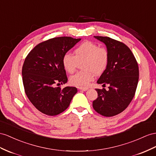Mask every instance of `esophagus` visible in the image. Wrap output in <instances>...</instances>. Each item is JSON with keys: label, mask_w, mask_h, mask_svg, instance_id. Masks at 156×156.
Here are the masks:
<instances>
[{"label": "esophagus", "mask_w": 156, "mask_h": 156, "mask_svg": "<svg viewBox=\"0 0 156 156\" xmlns=\"http://www.w3.org/2000/svg\"><path fill=\"white\" fill-rule=\"evenodd\" d=\"M79 90L85 91H87V90H88V88H87V87H83V88H82V87H81V88H79Z\"/></svg>", "instance_id": "obj_1"}]
</instances>
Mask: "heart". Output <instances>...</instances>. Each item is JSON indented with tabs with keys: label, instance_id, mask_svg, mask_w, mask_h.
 Returning <instances> with one entry per match:
<instances>
[{
	"label": "heart",
	"instance_id": "1",
	"mask_svg": "<svg viewBox=\"0 0 156 156\" xmlns=\"http://www.w3.org/2000/svg\"><path fill=\"white\" fill-rule=\"evenodd\" d=\"M74 56L69 53L63 55L62 63L64 69L70 74L76 70L78 62H82L84 70L72 76L70 82L78 87H86L94 78V74H101L108 65L109 55L105 47L86 41L82 43L74 51Z\"/></svg>",
	"mask_w": 156,
	"mask_h": 156
}]
</instances>
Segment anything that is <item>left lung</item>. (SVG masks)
Wrapping results in <instances>:
<instances>
[{
    "label": "left lung",
    "instance_id": "obj_1",
    "mask_svg": "<svg viewBox=\"0 0 156 156\" xmlns=\"http://www.w3.org/2000/svg\"><path fill=\"white\" fill-rule=\"evenodd\" d=\"M94 37L105 43L109 55L107 69L97 82L109 86L108 90L95 89L98 96L93 107L103 116L113 117L122 112L133 100L138 82V65L125 44L108 37Z\"/></svg>",
    "mask_w": 156,
    "mask_h": 156
}]
</instances>
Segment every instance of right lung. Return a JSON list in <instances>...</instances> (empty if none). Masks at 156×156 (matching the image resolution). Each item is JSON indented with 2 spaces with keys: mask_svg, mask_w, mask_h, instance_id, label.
<instances>
[{
  "mask_svg": "<svg viewBox=\"0 0 156 156\" xmlns=\"http://www.w3.org/2000/svg\"><path fill=\"white\" fill-rule=\"evenodd\" d=\"M80 40L71 37L48 39L35 46L25 58L22 71L25 92L40 112L49 116L61 113L77 93L75 87L61 89L55 85L67 82L62 58Z\"/></svg>",
  "mask_w": 156,
  "mask_h": 156,
  "instance_id": "add662e5",
  "label": "right lung"
}]
</instances>
